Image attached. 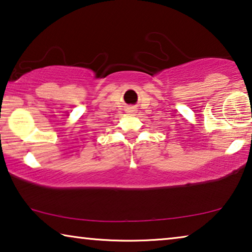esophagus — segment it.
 Here are the masks:
<instances>
[{"label":"esophagus","mask_w":252,"mask_h":252,"mask_svg":"<svg viewBox=\"0 0 252 252\" xmlns=\"http://www.w3.org/2000/svg\"><path fill=\"white\" fill-rule=\"evenodd\" d=\"M126 112H127V113L134 114V113H137V108L133 107V106H130V107L126 108Z\"/></svg>","instance_id":"34e87169"}]
</instances>
